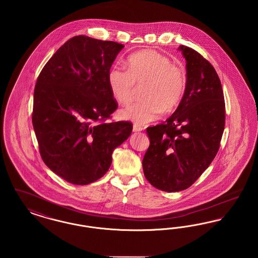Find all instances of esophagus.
I'll return each mask as SVG.
<instances>
[{"instance_id":"esophagus-1","label":"esophagus","mask_w":258,"mask_h":258,"mask_svg":"<svg viewBox=\"0 0 258 258\" xmlns=\"http://www.w3.org/2000/svg\"><path fill=\"white\" fill-rule=\"evenodd\" d=\"M142 130H143L142 126H140V125H138V124H134V132H135V133H139V132H141Z\"/></svg>"}]
</instances>
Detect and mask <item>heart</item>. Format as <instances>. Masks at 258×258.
<instances>
[{
    "label": "heart",
    "instance_id": "heart-1",
    "mask_svg": "<svg viewBox=\"0 0 258 258\" xmlns=\"http://www.w3.org/2000/svg\"><path fill=\"white\" fill-rule=\"evenodd\" d=\"M107 80L113 97L122 104L133 100L136 86H145L142 91L144 99L120 112L123 119L137 124L150 123L162 111L169 112L176 108L185 88L183 69L155 50L133 54L127 59V71L117 66L112 67Z\"/></svg>",
    "mask_w": 258,
    "mask_h": 258
}]
</instances>
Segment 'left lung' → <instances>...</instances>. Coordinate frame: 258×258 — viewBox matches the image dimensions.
<instances>
[{"label": "left lung", "mask_w": 258, "mask_h": 258, "mask_svg": "<svg viewBox=\"0 0 258 258\" xmlns=\"http://www.w3.org/2000/svg\"><path fill=\"white\" fill-rule=\"evenodd\" d=\"M186 64L184 96L163 123L149 126L150 146L142 161L149 183L175 192L194 184L215 159L225 123L219 75L197 51L180 45Z\"/></svg>", "instance_id": "1"}]
</instances>
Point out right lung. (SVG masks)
Wrapping results in <instances>:
<instances>
[{
    "label": "right lung",
    "mask_w": 258,
    "mask_h": 258,
    "mask_svg": "<svg viewBox=\"0 0 258 258\" xmlns=\"http://www.w3.org/2000/svg\"><path fill=\"white\" fill-rule=\"evenodd\" d=\"M123 44L86 36L69 39L38 75L32 121L41 159L67 182L88 184L108 171L130 122L104 121L118 108L107 75Z\"/></svg>",
    "instance_id": "1"
}]
</instances>
